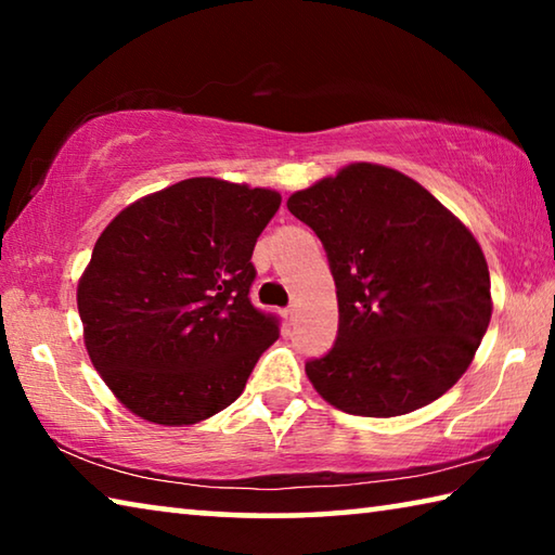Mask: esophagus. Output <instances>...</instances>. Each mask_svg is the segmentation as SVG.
<instances>
[{"instance_id":"obj_1","label":"esophagus","mask_w":555,"mask_h":555,"mask_svg":"<svg viewBox=\"0 0 555 555\" xmlns=\"http://www.w3.org/2000/svg\"><path fill=\"white\" fill-rule=\"evenodd\" d=\"M296 313H298V311H296V306L291 304V306H286V308H284V311H281V318H284V323H286V325H294V323H296Z\"/></svg>"}]
</instances>
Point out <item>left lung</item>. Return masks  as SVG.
Returning a JSON list of instances; mask_svg holds the SVG:
<instances>
[{
    "mask_svg": "<svg viewBox=\"0 0 555 555\" xmlns=\"http://www.w3.org/2000/svg\"><path fill=\"white\" fill-rule=\"evenodd\" d=\"M331 264L337 337L306 362L315 391L354 416H403L453 387L492 318L480 244L424 185L352 164L288 198Z\"/></svg>",
    "mask_w": 555,
    "mask_h": 555,
    "instance_id": "left-lung-1",
    "label": "left lung"
}]
</instances>
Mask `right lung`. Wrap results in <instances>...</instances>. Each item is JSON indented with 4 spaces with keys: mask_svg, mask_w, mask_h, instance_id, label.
Returning <instances> with one entry per match:
<instances>
[{
    "mask_svg": "<svg viewBox=\"0 0 555 555\" xmlns=\"http://www.w3.org/2000/svg\"><path fill=\"white\" fill-rule=\"evenodd\" d=\"M281 195L188 178L121 210L78 286L92 364L129 411L188 426L228 409L279 318L249 291L257 237Z\"/></svg>",
    "mask_w": 555,
    "mask_h": 555,
    "instance_id": "obj_1",
    "label": "right lung"
}]
</instances>
